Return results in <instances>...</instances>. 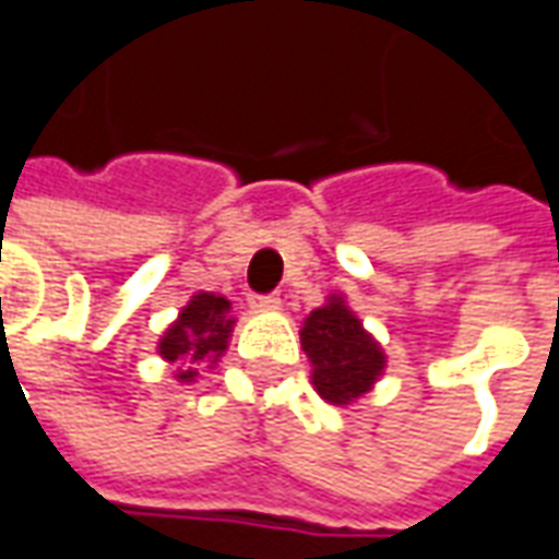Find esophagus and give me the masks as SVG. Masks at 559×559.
I'll return each instance as SVG.
<instances>
[{"mask_svg": "<svg viewBox=\"0 0 559 559\" xmlns=\"http://www.w3.org/2000/svg\"><path fill=\"white\" fill-rule=\"evenodd\" d=\"M249 307H255V310H276L280 307V295H252Z\"/></svg>", "mask_w": 559, "mask_h": 559, "instance_id": "obj_1", "label": "esophagus"}]
</instances>
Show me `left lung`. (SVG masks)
Wrapping results in <instances>:
<instances>
[{
	"mask_svg": "<svg viewBox=\"0 0 559 559\" xmlns=\"http://www.w3.org/2000/svg\"><path fill=\"white\" fill-rule=\"evenodd\" d=\"M300 346L312 361V385L331 403H352L370 391L385 367V355L361 328L343 298H331L310 312Z\"/></svg>",
	"mask_w": 559,
	"mask_h": 559,
	"instance_id": "1",
	"label": "left lung"
}]
</instances>
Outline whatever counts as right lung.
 <instances>
[{"instance_id":"obj_1","label":"right lung","mask_w":559,"mask_h":559,"mask_svg":"<svg viewBox=\"0 0 559 559\" xmlns=\"http://www.w3.org/2000/svg\"><path fill=\"white\" fill-rule=\"evenodd\" d=\"M228 312H231V304L223 295H210V292H201L186 304L180 319L165 331L159 343L162 358L180 364L177 379L192 382L201 364L216 361L223 355L231 324H235V319H228Z\"/></svg>"}]
</instances>
